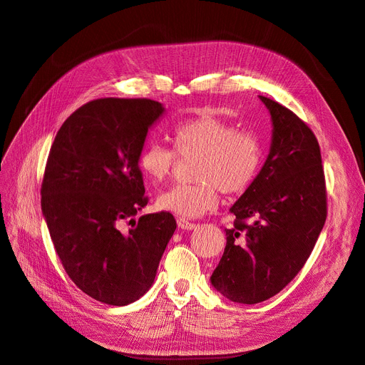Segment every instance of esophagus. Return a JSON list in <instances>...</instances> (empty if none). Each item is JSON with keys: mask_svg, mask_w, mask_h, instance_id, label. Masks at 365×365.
<instances>
[{"mask_svg": "<svg viewBox=\"0 0 365 365\" xmlns=\"http://www.w3.org/2000/svg\"><path fill=\"white\" fill-rule=\"evenodd\" d=\"M177 226H179L180 229H185V231H191V229H195V227H197L195 223L190 222L188 218H185V217H179V218H177Z\"/></svg>", "mask_w": 365, "mask_h": 365, "instance_id": "obj_1", "label": "esophagus"}]
</instances>
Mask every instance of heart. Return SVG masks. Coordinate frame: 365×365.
I'll list each match as a JSON object with an SVG mask.
<instances>
[{"label":"heart","instance_id":"heart-1","mask_svg":"<svg viewBox=\"0 0 365 365\" xmlns=\"http://www.w3.org/2000/svg\"><path fill=\"white\" fill-rule=\"evenodd\" d=\"M174 148L151 142L140 150L138 165L153 183L171 175L179 160L197 158L194 183L175 185L158 197V207L180 217H199L214 210L218 191L238 194L247 190L259 171L263 145L252 130L235 128L214 114H199L175 123Z\"/></svg>","mask_w":365,"mask_h":365}]
</instances>
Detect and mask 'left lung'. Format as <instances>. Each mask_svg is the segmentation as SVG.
I'll use <instances>...</instances> for the list:
<instances>
[{
  "mask_svg": "<svg viewBox=\"0 0 365 365\" xmlns=\"http://www.w3.org/2000/svg\"><path fill=\"white\" fill-rule=\"evenodd\" d=\"M272 118V143L262 171L231 212L226 247L211 275L227 299L257 304L283 290L314 251L327 217L319 145L304 120L259 96Z\"/></svg>",
  "mask_w": 365,
  "mask_h": 365,
  "instance_id": "obj_1",
  "label": "left lung"
}]
</instances>
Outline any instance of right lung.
<instances>
[{
    "instance_id": "right-lung-1",
    "label": "right lung",
    "mask_w": 365,
    "mask_h": 365,
    "mask_svg": "<svg viewBox=\"0 0 365 365\" xmlns=\"http://www.w3.org/2000/svg\"><path fill=\"white\" fill-rule=\"evenodd\" d=\"M163 111L151 99L90 101L62 123L48 153L41 206L55 251L73 283L110 306L148 292L177 227L165 211L133 218L148 203L138 155Z\"/></svg>"
}]
</instances>
